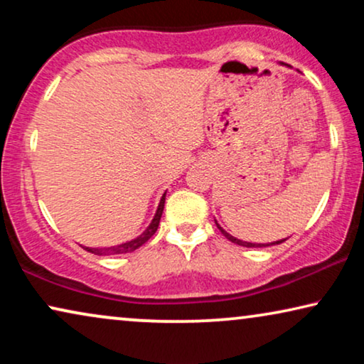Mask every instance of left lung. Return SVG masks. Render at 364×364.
<instances>
[{"label":"left lung","mask_w":364,"mask_h":364,"mask_svg":"<svg viewBox=\"0 0 364 364\" xmlns=\"http://www.w3.org/2000/svg\"><path fill=\"white\" fill-rule=\"evenodd\" d=\"M283 64V63H282ZM215 223H217V227H218V230H220L223 235H225V238H228V240L230 242H233V243H237V245H242V247H247V248H263V247H272V245H278V243H282V242H285L287 238H283V240H277V242H272V243H252V242H243V240H240V238H237V237H233V235H230V233L228 232H225L223 230V228L218 225V222L215 220Z\"/></svg>","instance_id":"1"}]
</instances>
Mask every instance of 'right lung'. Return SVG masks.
Listing matches in <instances>:
<instances>
[{"instance_id":"1","label":"right lung","mask_w":364,"mask_h":364,"mask_svg":"<svg viewBox=\"0 0 364 364\" xmlns=\"http://www.w3.org/2000/svg\"><path fill=\"white\" fill-rule=\"evenodd\" d=\"M167 193V192H166ZM166 193L161 197V202H159L157 205V210L154 213V218L149 223V227L144 230L141 235L132 238V240H127L124 243H119V245H114V247H104V248H92V247H82L84 250L94 253V255H121V253H131L134 250H137L139 247H142L144 243H146L149 238H151L154 233H156L157 227H159V222H161V217H162V212H164V203H166Z\"/></svg>"}]
</instances>
